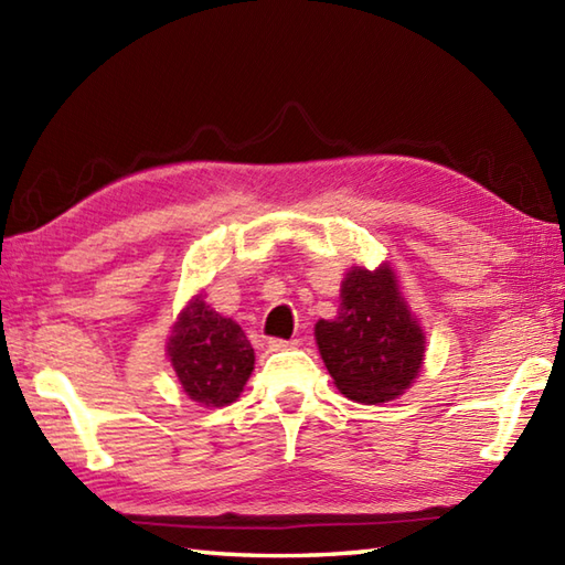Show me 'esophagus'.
Segmentation results:
<instances>
[{"label":"esophagus","mask_w":565,"mask_h":565,"mask_svg":"<svg viewBox=\"0 0 565 565\" xmlns=\"http://www.w3.org/2000/svg\"><path fill=\"white\" fill-rule=\"evenodd\" d=\"M291 347H298V340H269V350L271 352L291 350Z\"/></svg>","instance_id":"1"}]
</instances>
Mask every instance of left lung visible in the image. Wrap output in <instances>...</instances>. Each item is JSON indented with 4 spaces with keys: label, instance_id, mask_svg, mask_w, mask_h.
<instances>
[{
    "label": "left lung",
    "instance_id": "left-lung-1",
    "mask_svg": "<svg viewBox=\"0 0 565 565\" xmlns=\"http://www.w3.org/2000/svg\"><path fill=\"white\" fill-rule=\"evenodd\" d=\"M316 342L334 386L366 405L403 395L425 359V332L401 296L391 264L347 271L338 318L316 322Z\"/></svg>",
    "mask_w": 565,
    "mask_h": 565
}]
</instances>
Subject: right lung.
<instances>
[{
    "label": "right lung",
    "instance_id": "right-lung-1",
    "mask_svg": "<svg viewBox=\"0 0 565 565\" xmlns=\"http://www.w3.org/2000/svg\"><path fill=\"white\" fill-rule=\"evenodd\" d=\"M167 356L184 393L206 407L237 401L255 369V350L243 328L215 313L201 294L179 313Z\"/></svg>",
    "mask_w": 565,
    "mask_h": 565
}]
</instances>
